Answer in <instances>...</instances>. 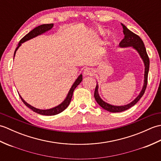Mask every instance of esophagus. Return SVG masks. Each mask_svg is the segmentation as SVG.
<instances>
[{"label":"esophagus","instance_id":"1","mask_svg":"<svg viewBox=\"0 0 161 161\" xmlns=\"http://www.w3.org/2000/svg\"><path fill=\"white\" fill-rule=\"evenodd\" d=\"M93 74H94L93 70L90 68H85L83 71L84 76H91V75H93Z\"/></svg>","mask_w":161,"mask_h":161}]
</instances>
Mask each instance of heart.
Returning <instances> with one entry per match:
<instances>
[{
  "label": "heart",
  "instance_id": "obj_1",
  "mask_svg": "<svg viewBox=\"0 0 161 161\" xmlns=\"http://www.w3.org/2000/svg\"><path fill=\"white\" fill-rule=\"evenodd\" d=\"M105 31H101L98 33V35H104V34H105Z\"/></svg>",
  "mask_w": 161,
  "mask_h": 161
}]
</instances>
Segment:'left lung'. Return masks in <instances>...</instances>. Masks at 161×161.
Segmentation results:
<instances>
[{"mask_svg":"<svg viewBox=\"0 0 161 161\" xmlns=\"http://www.w3.org/2000/svg\"><path fill=\"white\" fill-rule=\"evenodd\" d=\"M121 25L123 28V33H124L125 35V37L124 39L121 41V42L119 43V46L120 47H131L133 49H135L136 51H137L140 57H141V59H142V61L143 63H144V66H145L144 84H143L142 88L141 91L140 92L139 95L131 102H130V103L126 105L115 106L104 102L100 97L98 93L99 86L97 83L96 87H95V93H94V97L95 99V100H96L97 104L100 105L102 108H104L105 110H107L109 112H112V113H118V112H122V111L127 110V109H129V108H131L133 107V106H134L140 100V99H141L142 97V95H144L145 89L147 88L148 73H149V59L148 57L147 54L145 44L143 43L142 40L141 39V37L139 36L132 32L131 30H129L124 25V24L121 23Z\"/></svg>","mask_w":161,"mask_h":161,"instance_id":"8db88e82","label":"left lung"}]
</instances>
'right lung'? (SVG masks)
I'll use <instances>...</instances> for the list:
<instances>
[{"instance_id":"obj_1","label":"right lung","mask_w":161,"mask_h":161,"mask_svg":"<svg viewBox=\"0 0 161 161\" xmlns=\"http://www.w3.org/2000/svg\"><path fill=\"white\" fill-rule=\"evenodd\" d=\"M53 25H54L53 23L43 24V25H41L38 27H36V28L35 29H33L32 31H30L28 34H27V35L24 37H23V38L20 39V41L19 42V43L18 44V46H17V47L14 51V56L16 54V50L19 49V47L21 46V44L25 42H27V41H28L30 39L35 38V37H36L37 36L42 35V34L45 33L47 31H49L50 30H51L53 28ZM81 81H82V75L81 74L79 75L78 77L77 78V80L75 81V82L73 83V86H71L70 91H68V93L66 97L65 98V100L62 102H61L60 104L57 105V107H53L52 108H49V109L36 108L35 107H32V106H31L30 104H29L28 103H27V102L23 100L22 97L20 96V95H19V96H20V99H21V100L23 101V103L25 104V106H27V107L30 108V109H32L34 112L36 113V114H39L40 115H54L59 114V113H61V112H62L68 107V105H69L70 102L71 101L72 97H73L74 90L76 88V87L78 86V85L81 83Z\"/></svg>"}]
</instances>
